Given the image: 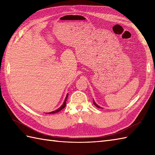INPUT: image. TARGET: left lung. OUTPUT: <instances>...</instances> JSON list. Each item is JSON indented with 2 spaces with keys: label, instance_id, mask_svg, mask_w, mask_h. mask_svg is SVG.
Wrapping results in <instances>:
<instances>
[{
  "label": "left lung",
  "instance_id": "1",
  "mask_svg": "<svg viewBox=\"0 0 155 155\" xmlns=\"http://www.w3.org/2000/svg\"><path fill=\"white\" fill-rule=\"evenodd\" d=\"M93 104H94V106H96L97 108H102L100 106H98V105L96 103H95V101L93 100Z\"/></svg>",
  "mask_w": 155,
  "mask_h": 155
}]
</instances>
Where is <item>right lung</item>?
Returning <instances> with one entry per match:
<instances>
[{"label": "right lung", "mask_w": 155, "mask_h": 155, "mask_svg": "<svg viewBox=\"0 0 155 155\" xmlns=\"http://www.w3.org/2000/svg\"><path fill=\"white\" fill-rule=\"evenodd\" d=\"M68 96V94H67V96H66V98H65V99H64V103H63V104H62L61 105V106L58 108V109H57L56 110H54V111L50 112V113H47V114H53V113H58V112L61 111V110L62 109V108H64L66 107V102H67Z\"/></svg>", "instance_id": "add662e5"}]
</instances>
